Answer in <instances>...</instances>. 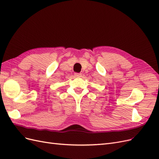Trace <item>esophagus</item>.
Segmentation results:
<instances>
[{"instance_id": "esophagus-1", "label": "esophagus", "mask_w": 159, "mask_h": 159, "mask_svg": "<svg viewBox=\"0 0 159 159\" xmlns=\"http://www.w3.org/2000/svg\"><path fill=\"white\" fill-rule=\"evenodd\" d=\"M74 76L75 77V78H81V77L82 76V74H78V73H75L74 74Z\"/></svg>"}]
</instances>
